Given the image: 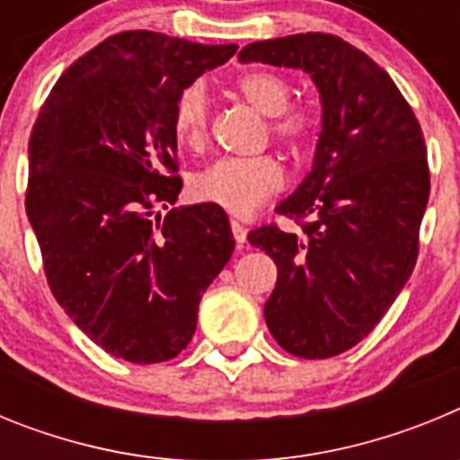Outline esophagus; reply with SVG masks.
Segmentation results:
<instances>
[{"label": "esophagus", "instance_id": "34e87169", "mask_svg": "<svg viewBox=\"0 0 460 460\" xmlns=\"http://www.w3.org/2000/svg\"><path fill=\"white\" fill-rule=\"evenodd\" d=\"M230 227H233V237H234V242H237V249L242 251L243 246H246V227L239 226L237 221L230 223Z\"/></svg>", "mask_w": 460, "mask_h": 460}]
</instances>
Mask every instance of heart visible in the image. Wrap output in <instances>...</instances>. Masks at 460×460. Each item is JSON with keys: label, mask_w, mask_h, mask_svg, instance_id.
<instances>
[{"label": "heart", "mask_w": 460, "mask_h": 460, "mask_svg": "<svg viewBox=\"0 0 460 460\" xmlns=\"http://www.w3.org/2000/svg\"><path fill=\"white\" fill-rule=\"evenodd\" d=\"M237 89L255 110L274 117L271 131L292 147H304L315 136L318 117L304 105L288 108L292 89L290 83L279 73H246L239 78ZM172 128L174 136L189 147L205 145L209 131V93L205 84L190 83L181 89L174 101ZM283 186H286V168L279 158H223L195 177L193 193L198 200L221 207L234 217H249Z\"/></svg>", "instance_id": "heart-1"}]
</instances>
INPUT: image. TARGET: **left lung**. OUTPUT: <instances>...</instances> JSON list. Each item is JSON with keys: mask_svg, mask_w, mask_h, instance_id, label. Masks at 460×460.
Here are the masks:
<instances>
[{"mask_svg": "<svg viewBox=\"0 0 460 460\" xmlns=\"http://www.w3.org/2000/svg\"><path fill=\"white\" fill-rule=\"evenodd\" d=\"M239 59L302 68L320 92L313 168L276 207L302 233L271 223L249 242L279 270L265 302L276 343L336 357L371 334L414 270L430 190L424 133L387 71L334 34L258 40Z\"/></svg>", "mask_w": 460, "mask_h": 460, "instance_id": "obj_1", "label": "left lung"}]
</instances>
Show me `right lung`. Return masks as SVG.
<instances>
[{
    "instance_id": "add662e5",
    "label": "right lung",
    "mask_w": 460,
    "mask_h": 460,
    "mask_svg": "<svg viewBox=\"0 0 460 460\" xmlns=\"http://www.w3.org/2000/svg\"><path fill=\"white\" fill-rule=\"evenodd\" d=\"M237 46L108 36L62 73L30 137L24 209L48 286L105 352L158 364L195 334L202 292L234 251L227 214L174 207V101Z\"/></svg>"
}]
</instances>
